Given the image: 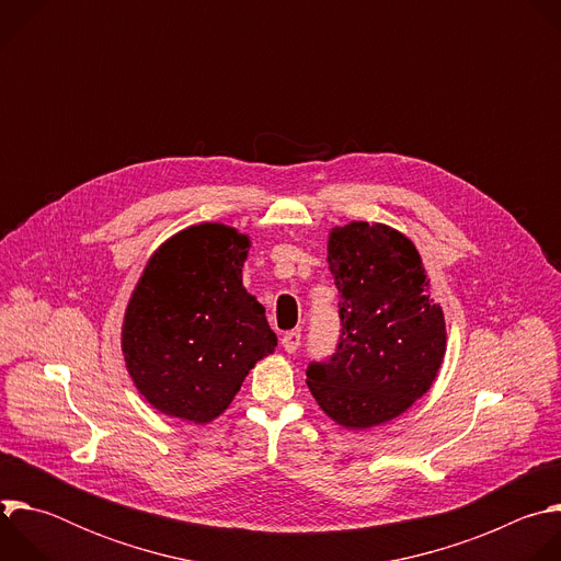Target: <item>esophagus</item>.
<instances>
[{
    "instance_id": "obj_1",
    "label": "esophagus",
    "mask_w": 561,
    "mask_h": 561,
    "mask_svg": "<svg viewBox=\"0 0 561 561\" xmlns=\"http://www.w3.org/2000/svg\"><path fill=\"white\" fill-rule=\"evenodd\" d=\"M299 344H301V335H299V331H288V333H284V337H282V346H284V351H286V353H295V351L299 348Z\"/></svg>"
}]
</instances>
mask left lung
<instances>
[{
	"mask_svg": "<svg viewBox=\"0 0 561 561\" xmlns=\"http://www.w3.org/2000/svg\"><path fill=\"white\" fill-rule=\"evenodd\" d=\"M329 268L340 293V342L310 362L306 383L322 411L359 431L402 415L437 377L446 353L442 306L411 239L383 224L333 228Z\"/></svg>",
	"mask_w": 561,
	"mask_h": 561,
	"instance_id": "8db88e82",
	"label": "left lung"
}]
</instances>
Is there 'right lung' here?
<instances>
[{"label": "right lung", "instance_id": "right-lung-1", "mask_svg": "<svg viewBox=\"0 0 561 561\" xmlns=\"http://www.w3.org/2000/svg\"><path fill=\"white\" fill-rule=\"evenodd\" d=\"M249 247L230 226L199 224L146 264L124 314L122 351L137 390L159 413L215 420L275 351L266 310L242 284Z\"/></svg>", "mask_w": 561, "mask_h": 561}]
</instances>
